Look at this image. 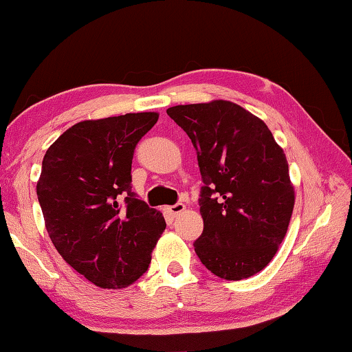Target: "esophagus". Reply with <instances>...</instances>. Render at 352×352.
Wrapping results in <instances>:
<instances>
[{
	"label": "esophagus",
	"instance_id": "esophagus-1",
	"mask_svg": "<svg viewBox=\"0 0 352 352\" xmlns=\"http://www.w3.org/2000/svg\"><path fill=\"white\" fill-rule=\"evenodd\" d=\"M164 211L170 214V216H178V214L184 211V205L183 204H175V205H170V206H166Z\"/></svg>",
	"mask_w": 352,
	"mask_h": 352
}]
</instances>
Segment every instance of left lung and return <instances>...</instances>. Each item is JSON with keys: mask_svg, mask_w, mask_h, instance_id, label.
I'll return each instance as SVG.
<instances>
[{"mask_svg": "<svg viewBox=\"0 0 352 352\" xmlns=\"http://www.w3.org/2000/svg\"><path fill=\"white\" fill-rule=\"evenodd\" d=\"M168 115L192 141L204 180L195 253L219 278L256 275L276 254L294 211L284 151L262 119L230 100L175 105Z\"/></svg>", "mask_w": 352, "mask_h": 352, "instance_id": "left-lung-1", "label": "left lung"}]
</instances>
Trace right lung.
Returning <instances> with one entry per match:
<instances>
[{
    "label": "right lung",
    "instance_id": "right-lung-1",
    "mask_svg": "<svg viewBox=\"0 0 352 352\" xmlns=\"http://www.w3.org/2000/svg\"><path fill=\"white\" fill-rule=\"evenodd\" d=\"M158 113L82 121L52 142L37 195L62 258L100 289H122L148 269L163 214L132 192V160ZM124 197V200L120 199Z\"/></svg>",
    "mask_w": 352,
    "mask_h": 352
}]
</instances>
